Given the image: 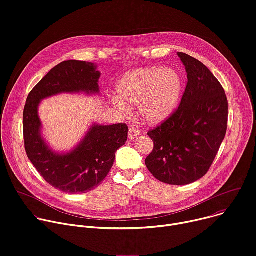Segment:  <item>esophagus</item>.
Segmentation results:
<instances>
[{
    "instance_id": "1",
    "label": "esophagus",
    "mask_w": 256,
    "mask_h": 256,
    "mask_svg": "<svg viewBox=\"0 0 256 256\" xmlns=\"http://www.w3.org/2000/svg\"><path fill=\"white\" fill-rule=\"evenodd\" d=\"M140 134H141V132H138L136 128H130V130H128V138H130V140L136 138V136H138Z\"/></svg>"
}]
</instances>
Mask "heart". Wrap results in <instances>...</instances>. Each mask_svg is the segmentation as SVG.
I'll return each instance as SVG.
<instances>
[{"label":"heart","instance_id":"heart-1","mask_svg":"<svg viewBox=\"0 0 256 256\" xmlns=\"http://www.w3.org/2000/svg\"><path fill=\"white\" fill-rule=\"evenodd\" d=\"M184 88L182 74L174 68L149 66L126 74L116 86L113 105L126 112L138 106V116L148 126L168 120L178 109Z\"/></svg>","mask_w":256,"mask_h":256}]
</instances>
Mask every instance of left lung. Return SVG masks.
Wrapping results in <instances>:
<instances>
[{"mask_svg": "<svg viewBox=\"0 0 256 256\" xmlns=\"http://www.w3.org/2000/svg\"><path fill=\"white\" fill-rule=\"evenodd\" d=\"M178 56L187 72V86L178 110L148 132L154 149L145 164L158 180L182 186L212 166L226 132L228 99L202 62L184 53Z\"/></svg>", "mask_w": 256, "mask_h": 256, "instance_id": "1", "label": "left lung"}]
</instances>
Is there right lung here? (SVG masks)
<instances>
[{"instance_id":"add662e5","label":"right lung","mask_w":256,"mask_h":256,"mask_svg":"<svg viewBox=\"0 0 256 256\" xmlns=\"http://www.w3.org/2000/svg\"><path fill=\"white\" fill-rule=\"evenodd\" d=\"M100 76L94 63L61 62L32 88L23 111L28 159L46 182L65 193H86L98 187L110 172L116 151L128 140V126L92 124L74 149L58 152L42 134L38 106L42 100L60 94L99 95Z\"/></svg>"}]
</instances>
